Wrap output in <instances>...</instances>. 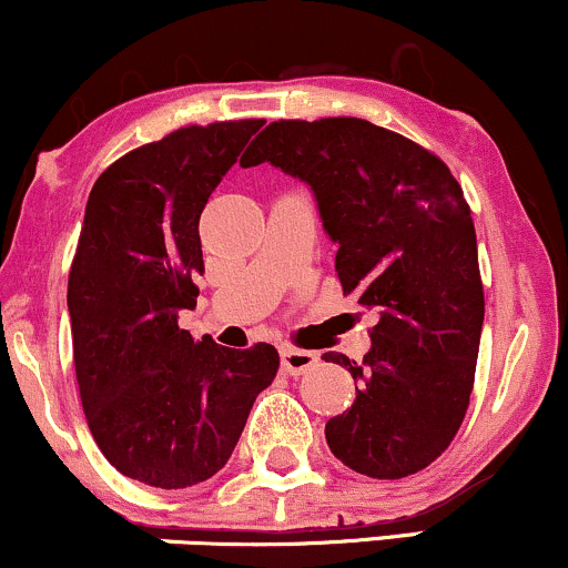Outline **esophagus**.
I'll return each mask as SVG.
<instances>
[{
	"label": "esophagus",
	"instance_id": "34e87169",
	"mask_svg": "<svg viewBox=\"0 0 568 568\" xmlns=\"http://www.w3.org/2000/svg\"><path fill=\"white\" fill-rule=\"evenodd\" d=\"M280 361H283L285 374H291V376H302L304 371H310V368L317 366V355H315V352L291 347V344H285V347L280 349Z\"/></svg>",
	"mask_w": 568,
	"mask_h": 568
}]
</instances>
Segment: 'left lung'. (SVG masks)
I'll use <instances>...</instances> for the list:
<instances>
[{"instance_id":"1","label":"left lung","mask_w":568,"mask_h":568,"mask_svg":"<svg viewBox=\"0 0 568 568\" xmlns=\"http://www.w3.org/2000/svg\"><path fill=\"white\" fill-rule=\"evenodd\" d=\"M272 162L315 192L338 243L344 293L376 310L357 395L325 425L349 470L395 480L425 470L459 433L478 363L484 283L470 205L438 154L357 116L277 120L240 165Z\"/></svg>"}]
</instances>
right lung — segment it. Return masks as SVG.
Here are the masks:
<instances>
[{"mask_svg":"<svg viewBox=\"0 0 568 568\" xmlns=\"http://www.w3.org/2000/svg\"><path fill=\"white\" fill-rule=\"evenodd\" d=\"M262 125L211 122L143 143L98 175L84 207L67 296L84 419L109 465L146 486L216 475L280 368L266 342L230 349L179 328L205 270L202 207Z\"/></svg>","mask_w":568,"mask_h":568,"instance_id":"add662e5","label":"right lung"}]
</instances>
